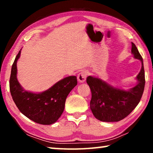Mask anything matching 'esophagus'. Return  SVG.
Instances as JSON below:
<instances>
[{"instance_id":"obj_1","label":"esophagus","mask_w":153,"mask_h":153,"mask_svg":"<svg viewBox=\"0 0 153 153\" xmlns=\"http://www.w3.org/2000/svg\"><path fill=\"white\" fill-rule=\"evenodd\" d=\"M88 76V74L86 71H82L77 75V80L79 83H83L86 81V77Z\"/></svg>"}]
</instances>
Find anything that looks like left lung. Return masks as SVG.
Returning <instances> with one entry per match:
<instances>
[{
	"instance_id": "1",
	"label": "left lung",
	"mask_w": 153,
	"mask_h": 153,
	"mask_svg": "<svg viewBox=\"0 0 153 153\" xmlns=\"http://www.w3.org/2000/svg\"><path fill=\"white\" fill-rule=\"evenodd\" d=\"M131 53L134 58L141 61L142 68L136 77L138 84L128 91L115 88L97 77H87L92 92L90 108L97 120L105 122L120 121L129 115L140 101L145 85L143 59L133 42Z\"/></svg>"
}]
</instances>
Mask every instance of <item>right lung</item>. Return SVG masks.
Masks as SVG:
<instances>
[{"mask_svg":"<svg viewBox=\"0 0 153 153\" xmlns=\"http://www.w3.org/2000/svg\"><path fill=\"white\" fill-rule=\"evenodd\" d=\"M19 51L13 63L9 80L11 97L21 113L34 122L50 125L61 117L66 98L77 84L76 76H69L60 80L51 88L36 94L25 91L17 79V61L20 56Z\"/></svg>","mask_w":153,"mask_h":153,"instance_id":"add662e5","label":"right lung"}]
</instances>
